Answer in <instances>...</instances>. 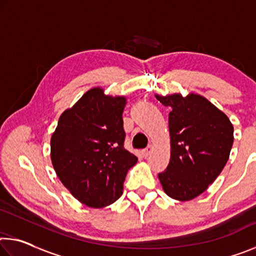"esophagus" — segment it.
I'll return each instance as SVG.
<instances>
[{
  "label": "esophagus",
  "mask_w": 256,
  "mask_h": 256,
  "mask_svg": "<svg viewBox=\"0 0 256 256\" xmlns=\"http://www.w3.org/2000/svg\"><path fill=\"white\" fill-rule=\"evenodd\" d=\"M151 149H152V146H146V149L142 150V154H144V158H146V157H148V156L150 154V152H151Z\"/></svg>",
  "instance_id": "1"
}]
</instances>
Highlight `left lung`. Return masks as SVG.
<instances>
[{
  "label": "left lung",
  "mask_w": 256,
  "mask_h": 256,
  "mask_svg": "<svg viewBox=\"0 0 256 256\" xmlns=\"http://www.w3.org/2000/svg\"><path fill=\"white\" fill-rule=\"evenodd\" d=\"M170 106V160L158 177L168 196L188 201L204 192L229 158L234 128L214 105L198 94L156 96Z\"/></svg>",
  "instance_id": "1"
}]
</instances>
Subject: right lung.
Listing matches in <instances>:
<instances>
[{
  "label": "right lung",
  "instance_id": "obj_1",
  "mask_svg": "<svg viewBox=\"0 0 256 256\" xmlns=\"http://www.w3.org/2000/svg\"><path fill=\"white\" fill-rule=\"evenodd\" d=\"M124 97L86 92L60 115L52 136V164L63 185L84 204L102 208L122 196L138 158L124 148Z\"/></svg>",
  "mask_w": 256,
  "mask_h": 256
}]
</instances>
